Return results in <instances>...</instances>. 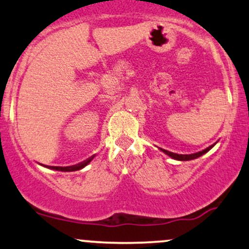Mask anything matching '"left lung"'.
Returning <instances> with one entry per match:
<instances>
[{"label": "left lung", "mask_w": 249, "mask_h": 249, "mask_svg": "<svg viewBox=\"0 0 249 249\" xmlns=\"http://www.w3.org/2000/svg\"><path fill=\"white\" fill-rule=\"evenodd\" d=\"M214 146V145H211L210 147L205 148V150L200 151V152H196V153H192V154H178V153H173V152H170V151H166V150H162V152H165L167 154V156H170L171 158L173 159H177V160H182V161H186V160H192V159H196V158H199L200 156H202V154H205L208 151L211 150Z\"/></svg>", "instance_id": "8db88e82"}]
</instances>
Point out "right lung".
I'll return each instance as SVG.
<instances>
[{
	"instance_id": "1",
	"label": "right lung",
	"mask_w": 249,
	"mask_h": 249,
	"mask_svg": "<svg viewBox=\"0 0 249 249\" xmlns=\"http://www.w3.org/2000/svg\"><path fill=\"white\" fill-rule=\"evenodd\" d=\"M91 160H92V157H91V158H89L88 160H85L84 162H81V164H78V165H73V166H68V167L50 166L49 168H53V170H56V171H62V172H72V171H78V170H81V168L85 167Z\"/></svg>"
}]
</instances>
